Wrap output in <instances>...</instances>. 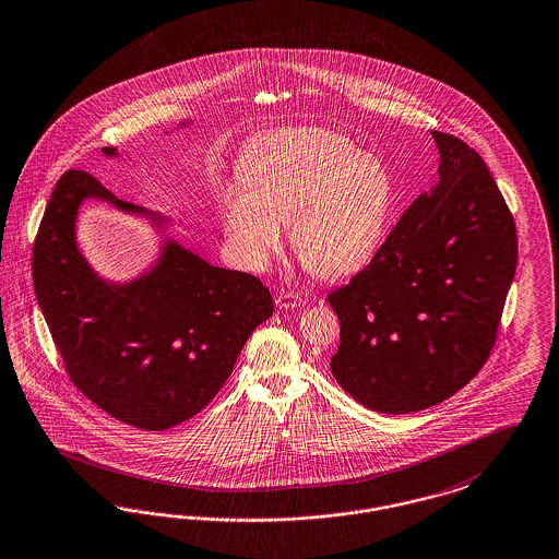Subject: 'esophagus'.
<instances>
[{
    "instance_id": "obj_1",
    "label": "esophagus",
    "mask_w": 559,
    "mask_h": 559,
    "mask_svg": "<svg viewBox=\"0 0 559 559\" xmlns=\"http://www.w3.org/2000/svg\"><path fill=\"white\" fill-rule=\"evenodd\" d=\"M276 308L281 310H293V308H299L306 304V299L301 295H295V293H278L276 299H274Z\"/></svg>"
}]
</instances>
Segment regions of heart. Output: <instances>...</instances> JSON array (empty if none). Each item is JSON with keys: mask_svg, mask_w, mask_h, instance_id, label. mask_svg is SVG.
<instances>
[{"mask_svg": "<svg viewBox=\"0 0 559 559\" xmlns=\"http://www.w3.org/2000/svg\"><path fill=\"white\" fill-rule=\"evenodd\" d=\"M239 180L221 191L218 214L226 255L247 272L269 269L289 224L290 246L316 276H354L377 258L395 210L384 162L326 129L258 139Z\"/></svg>", "mask_w": 559, "mask_h": 559, "instance_id": "1", "label": "heart"}]
</instances>
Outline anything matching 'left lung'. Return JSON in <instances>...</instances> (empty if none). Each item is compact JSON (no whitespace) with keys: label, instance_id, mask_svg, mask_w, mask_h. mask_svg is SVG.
Segmentation results:
<instances>
[{"label":"left lung","instance_id":"left-lung-1","mask_svg":"<svg viewBox=\"0 0 559 559\" xmlns=\"http://www.w3.org/2000/svg\"><path fill=\"white\" fill-rule=\"evenodd\" d=\"M439 182L418 195L349 285L329 295L336 382L382 414L445 402L491 354L518 264L515 224L483 157L432 133Z\"/></svg>","mask_w":559,"mask_h":559}]
</instances>
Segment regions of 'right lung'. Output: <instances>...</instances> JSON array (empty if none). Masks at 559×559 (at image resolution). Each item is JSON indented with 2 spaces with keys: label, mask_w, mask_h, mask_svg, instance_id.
<instances>
[{
  "label": "right lung",
  "mask_w": 559,
  "mask_h": 559,
  "mask_svg": "<svg viewBox=\"0 0 559 559\" xmlns=\"http://www.w3.org/2000/svg\"><path fill=\"white\" fill-rule=\"evenodd\" d=\"M102 154L118 156L116 147ZM87 199L141 215L165 235L157 262L133 282H106L80 253L75 216ZM168 224L87 173L68 170L33 246L37 304L70 380L112 418L143 430H166L201 412L274 312L260 278L207 264L166 235Z\"/></svg>",
  "instance_id": "obj_1"
}]
</instances>
